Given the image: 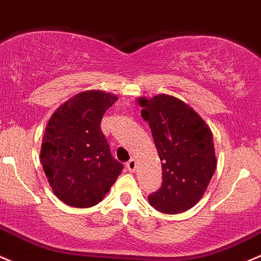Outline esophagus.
I'll list each match as a JSON object with an SVG mask.
<instances>
[{"label":"esophagus","mask_w":261,"mask_h":261,"mask_svg":"<svg viewBox=\"0 0 261 261\" xmlns=\"http://www.w3.org/2000/svg\"><path fill=\"white\" fill-rule=\"evenodd\" d=\"M126 166H127V169H128V171L130 172H135L136 171V160L135 159H131L130 161H128L127 164H126Z\"/></svg>","instance_id":"34e87169"}]
</instances>
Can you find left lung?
<instances>
[{
    "instance_id": "1",
    "label": "left lung",
    "mask_w": 261,
    "mask_h": 261,
    "mask_svg": "<svg viewBox=\"0 0 261 261\" xmlns=\"http://www.w3.org/2000/svg\"><path fill=\"white\" fill-rule=\"evenodd\" d=\"M138 102L163 167V185L147 199L161 213H184L199 202L215 172L213 133L195 110L175 96L140 97Z\"/></svg>"
}]
</instances>
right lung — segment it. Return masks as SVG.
Instances as JSON below:
<instances>
[{
	"label": "right lung",
	"instance_id": "1",
	"mask_svg": "<svg viewBox=\"0 0 261 261\" xmlns=\"http://www.w3.org/2000/svg\"><path fill=\"white\" fill-rule=\"evenodd\" d=\"M117 96L87 90L62 103L46 126L41 164L54 194L72 207L100 202L121 174L100 123Z\"/></svg>",
	"mask_w": 261,
	"mask_h": 261
}]
</instances>
